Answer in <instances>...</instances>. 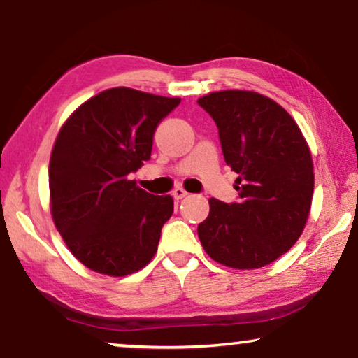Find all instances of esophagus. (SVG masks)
<instances>
[{"label": "esophagus", "mask_w": 358, "mask_h": 358, "mask_svg": "<svg viewBox=\"0 0 358 358\" xmlns=\"http://www.w3.org/2000/svg\"><path fill=\"white\" fill-rule=\"evenodd\" d=\"M172 196H173V199L180 201V199H183V197L187 196V192L183 189V187H175V189L172 191Z\"/></svg>", "instance_id": "obj_1"}]
</instances>
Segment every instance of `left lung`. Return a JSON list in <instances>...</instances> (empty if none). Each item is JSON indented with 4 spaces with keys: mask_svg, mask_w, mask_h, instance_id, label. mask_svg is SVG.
Wrapping results in <instances>:
<instances>
[{
    "mask_svg": "<svg viewBox=\"0 0 358 358\" xmlns=\"http://www.w3.org/2000/svg\"><path fill=\"white\" fill-rule=\"evenodd\" d=\"M215 120L226 164L238 173V202L210 199L197 234L205 252L230 268L268 265L295 245L310 216L311 151L294 118L273 99L226 90L197 101Z\"/></svg>",
    "mask_w": 358,
    "mask_h": 358,
    "instance_id": "obj_1",
    "label": "left lung"
}]
</instances>
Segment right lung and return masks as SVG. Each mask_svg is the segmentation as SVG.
I'll return each mask as SVG.
<instances>
[{
	"mask_svg": "<svg viewBox=\"0 0 358 358\" xmlns=\"http://www.w3.org/2000/svg\"><path fill=\"white\" fill-rule=\"evenodd\" d=\"M180 101L110 88L83 102L59 129L48 166L52 217L90 270L126 276L156 254L173 199L141 189L129 173L150 159L157 124Z\"/></svg>",
	"mask_w": 358,
	"mask_h": 358,
	"instance_id": "right-lung-1",
	"label": "right lung"
}]
</instances>
